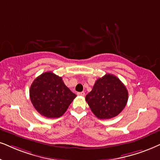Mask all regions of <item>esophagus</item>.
<instances>
[{
    "label": "esophagus",
    "instance_id": "obj_1",
    "mask_svg": "<svg viewBox=\"0 0 160 160\" xmlns=\"http://www.w3.org/2000/svg\"><path fill=\"white\" fill-rule=\"evenodd\" d=\"M78 95H79V96H85V92H78Z\"/></svg>",
    "mask_w": 160,
    "mask_h": 160
}]
</instances>
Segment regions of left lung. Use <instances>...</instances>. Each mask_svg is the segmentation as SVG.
<instances>
[{"instance_id":"8db88e82","label":"left lung","mask_w":160,"mask_h":160,"mask_svg":"<svg viewBox=\"0 0 160 160\" xmlns=\"http://www.w3.org/2000/svg\"><path fill=\"white\" fill-rule=\"evenodd\" d=\"M128 99L126 87L120 79L110 74L99 78L86 97L93 114L102 120L117 116L126 106Z\"/></svg>"}]
</instances>
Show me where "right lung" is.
I'll use <instances>...</instances> for the list:
<instances>
[{
  "instance_id": "right-lung-1",
  "label": "right lung",
  "mask_w": 160,
  "mask_h": 160,
  "mask_svg": "<svg viewBox=\"0 0 160 160\" xmlns=\"http://www.w3.org/2000/svg\"><path fill=\"white\" fill-rule=\"evenodd\" d=\"M29 97L40 114L47 118H58L66 112L77 95L64 84L62 78L47 72L32 82Z\"/></svg>"
}]
</instances>
